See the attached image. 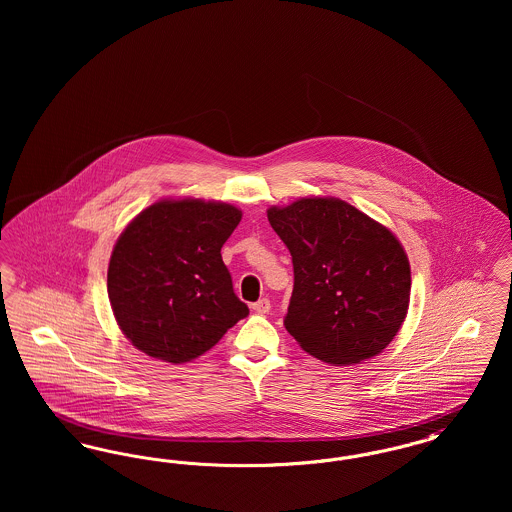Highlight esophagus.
<instances>
[{
  "label": "esophagus",
  "instance_id": "1",
  "mask_svg": "<svg viewBox=\"0 0 512 512\" xmlns=\"http://www.w3.org/2000/svg\"><path fill=\"white\" fill-rule=\"evenodd\" d=\"M251 309H253L255 313H259V315H267L268 311H270V301H268V299H259V301H255V303L251 305Z\"/></svg>",
  "mask_w": 512,
  "mask_h": 512
}]
</instances>
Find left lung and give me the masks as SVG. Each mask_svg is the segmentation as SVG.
Returning a JSON list of instances; mask_svg holds the SVG:
<instances>
[{
	"label": "left lung",
	"instance_id": "obj_1",
	"mask_svg": "<svg viewBox=\"0 0 512 512\" xmlns=\"http://www.w3.org/2000/svg\"><path fill=\"white\" fill-rule=\"evenodd\" d=\"M268 222L292 253L286 330L328 365H355L397 336L411 299L407 253L386 226L338 197L270 207Z\"/></svg>",
	"mask_w": 512,
	"mask_h": 512
}]
</instances>
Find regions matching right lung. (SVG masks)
<instances>
[{"label": "right lung", "mask_w": 512, "mask_h": 512, "mask_svg": "<svg viewBox=\"0 0 512 512\" xmlns=\"http://www.w3.org/2000/svg\"><path fill=\"white\" fill-rule=\"evenodd\" d=\"M242 220L234 205L161 199L113 247L107 293L122 334L149 357L188 363L249 315L220 247Z\"/></svg>", "instance_id": "right-lung-1"}]
</instances>
